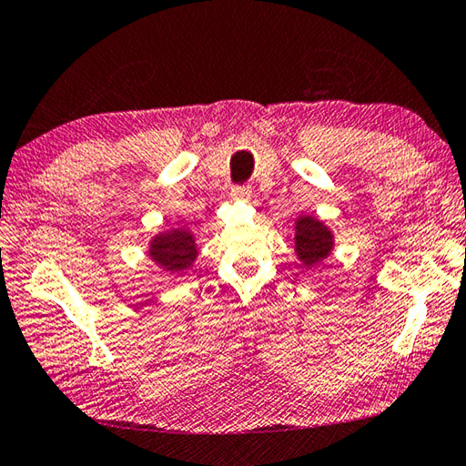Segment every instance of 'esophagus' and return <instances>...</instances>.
<instances>
[{
	"instance_id": "obj_1",
	"label": "esophagus",
	"mask_w": 466,
	"mask_h": 466,
	"mask_svg": "<svg viewBox=\"0 0 466 466\" xmlns=\"http://www.w3.org/2000/svg\"><path fill=\"white\" fill-rule=\"evenodd\" d=\"M232 196H234L236 199H240V202H248L250 196H252V189H250L248 186H236V187L232 189Z\"/></svg>"
}]
</instances>
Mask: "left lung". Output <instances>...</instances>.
Returning <instances> with one entry per match:
<instances>
[{
	"label": "left lung",
	"mask_w": 466,
	"mask_h": 466,
	"mask_svg": "<svg viewBox=\"0 0 466 466\" xmlns=\"http://www.w3.org/2000/svg\"><path fill=\"white\" fill-rule=\"evenodd\" d=\"M333 234L313 216H299L295 222V252L307 268L321 264L333 250Z\"/></svg>",
	"instance_id": "obj_1"
}]
</instances>
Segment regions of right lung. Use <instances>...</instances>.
Listing matches in <instances>:
<instances>
[{
    "instance_id": "add662e5",
    "label": "right lung",
    "mask_w": 466,
    "mask_h": 466,
    "mask_svg": "<svg viewBox=\"0 0 466 466\" xmlns=\"http://www.w3.org/2000/svg\"><path fill=\"white\" fill-rule=\"evenodd\" d=\"M151 260L167 272H184L198 258L196 238L187 228H173L153 236L149 244Z\"/></svg>"
}]
</instances>
